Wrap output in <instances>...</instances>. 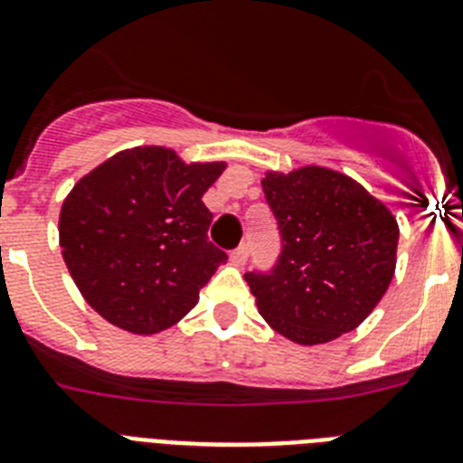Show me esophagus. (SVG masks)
Returning <instances> with one entry per match:
<instances>
[{
  "label": "esophagus",
  "instance_id": "esophagus-1",
  "mask_svg": "<svg viewBox=\"0 0 463 463\" xmlns=\"http://www.w3.org/2000/svg\"><path fill=\"white\" fill-rule=\"evenodd\" d=\"M229 260H232V264H236V267H245V261H248V243H241L239 248H234L232 255H229Z\"/></svg>",
  "mask_w": 463,
  "mask_h": 463
}]
</instances>
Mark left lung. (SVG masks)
Instances as JSON below:
<instances>
[{
    "label": "left lung",
    "mask_w": 463,
    "mask_h": 463,
    "mask_svg": "<svg viewBox=\"0 0 463 463\" xmlns=\"http://www.w3.org/2000/svg\"><path fill=\"white\" fill-rule=\"evenodd\" d=\"M261 187L280 232L276 264L245 273L261 317L301 345L353 331L394 276V215L353 178L320 166L271 171Z\"/></svg>",
    "instance_id": "obj_1"
}]
</instances>
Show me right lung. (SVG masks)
<instances>
[{"instance_id":"add662e5","label":"right lung","mask_w":463,"mask_h":463,"mask_svg":"<svg viewBox=\"0 0 463 463\" xmlns=\"http://www.w3.org/2000/svg\"><path fill=\"white\" fill-rule=\"evenodd\" d=\"M222 162L185 165L174 150L134 148L90 171L64 199L60 245L80 294L110 325L157 334L199 301L227 252L208 241L202 196Z\"/></svg>"}]
</instances>
